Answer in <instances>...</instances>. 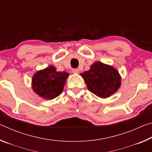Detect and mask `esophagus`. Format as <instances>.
Segmentation results:
<instances>
[{
  "label": "esophagus",
  "mask_w": 152,
  "mask_h": 152,
  "mask_svg": "<svg viewBox=\"0 0 152 152\" xmlns=\"http://www.w3.org/2000/svg\"><path fill=\"white\" fill-rule=\"evenodd\" d=\"M72 72L74 74H78L79 73V70H78V69H72Z\"/></svg>",
  "instance_id": "34e87169"
}]
</instances>
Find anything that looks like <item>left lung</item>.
<instances>
[{
  "mask_svg": "<svg viewBox=\"0 0 152 152\" xmlns=\"http://www.w3.org/2000/svg\"><path fill=\"white\" fill-rule=\"evenodd\" d=\"M88 91L102 99L116 92L121 86V77L114 67L96 61L90 70L80 74Z\"/></svg>",
  "mask_w": 152,
  "mask_h": 152,
  "instance_id": "left-lung-1",
  "label": "left lung"
}]
</instances>
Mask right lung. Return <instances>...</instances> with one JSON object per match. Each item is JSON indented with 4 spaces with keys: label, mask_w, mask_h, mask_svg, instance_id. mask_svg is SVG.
Instances as JSON below:
<instances>
[{
    "label": "right lung",
    "mask_w": 152,
    "mask_h": 152,
    "mask_svg": "<svg viewBox=\"0 0 152 152\" xmlns=\"http://www.w3.org/2000/svg\"><path fill=\"white\" fill-rule=\"evenodd\" d=\"M68 76L69 74L64 71L58 72L54 66H48L33 75V91L42 99H54L62 92Z\"/></svg>",
    "instance_id": "right-lung-1"
}]
</instances>
